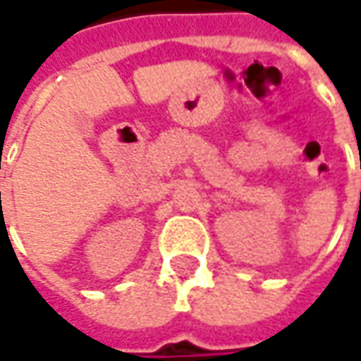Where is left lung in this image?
Instances as JSON below:
<instances>
[{
	"mask_svg": "<svg viewBox=\"0 0 361 361\" xmlns=\"http://www.w3.org/2000/svg\"><path fill=\"white\" fill-rule=\"evenodd\" d=\"M360 168H361V161H360Z\"/></svg>",
	"mask_w": 361,
	"mask_h": 361,
	"instance_id": "8db88e82",
	"label": "left lung"
}]
</instances>
